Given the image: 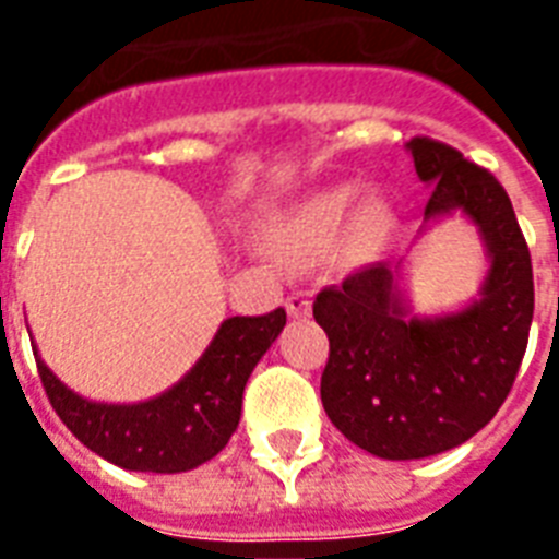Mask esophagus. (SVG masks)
Instances as JSON below:
<instances>
[{
    "label": "esophagus",
    "mask_w": 559,
    "mask_h": 559,
    "mask_svg": "<svg viewBox=\"0 0 559 559\" xmlns=\"http://www.w3.org/2000/svg\"><path fill=\"white\" fill-rule=\"evenodd\" d=\"M284 307H287V313L293 316V319H301V316L310 313V298L301 296V293H296V296H287Z\"/></svg>",
    "instance_id": "1"
}]
</instances>
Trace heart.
I'll return each mask as SVG.
<instances>
[{
	"instance_id": "1",
	"label": "heart",
	"mask_w": 559,
	"mask_h": 559,
	"mask_svg": "<svg viewBox=\"0 0 559 559\" xmlns=\"http://www.w3.org/2000/svg\"><path fill=\"white\" fill-rule=\"evenodd\" d=\"M397 209L382 191L359 197L357 182H336L307 193L272 223V240L296 254H322L336 243L348 266H371L389 252Z\"/></svg>"
}]
</instances>
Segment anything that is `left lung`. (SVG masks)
Wrapping results in <instances>:
<instances>
[{
	"label": "left lung",
	"instance_id": "1",
	"mask_svg": "<svg viewBox=\"0 0 559 559\" xmlns=\"http://www.w3.org/2000/svg\"><path fill=\"white\" fill-rule=\"evenodd\" d=\"M406 151L432 191L420 231L464 214L490 266L478 298L441 316H412L400 263H371L316 296L331 340L324 412L359 450L389 461L429 459L485 429L516 380L534 319L531 252L504 188L450 144L417 135Z\"/></svg>",
	"mask_w": 559,
	"mask_h": 559
}]
</instances>
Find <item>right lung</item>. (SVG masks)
<instances>
[{"label":"right lung","instance_id":"add662e5","mask_svg":"<svg viewBox=\"0 0 559 559\" xmlns=\"http://www.w3.org/2000/svg\"><path fill=\"white\" fill-rule=\"evenodd\" d=\"M287 324L284 307L231 316L197 366L142 403H98L57 380L34 345L39 380L57 417L83 447L135 473H186L214 459L240 424L249 373Z\"/></svg>","mask_w":559,"mask_h":559}]
</instances>
